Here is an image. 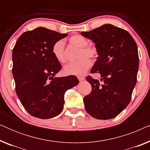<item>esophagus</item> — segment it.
I'll return each instance as SVG.
<instances>
[{
    "label": "esophagus",
    "mask_w": 150,
    "mask_h": 150,
    "mask_svg": "<svg viewBox=\"0 0 150 150\" xmlns=\"http://www.w3.org/2000/svg\"><path fill=\"white\" fill-rule=\"evenodd\" d=\"M78 79H79L80 81H83V80H85V77L81 76H78Z\"/></svg>",
    "instance_id": "obj_1"
}]
</instances>
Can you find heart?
Here are the masks:
<instances>
[{"label":"heart","instance_id":"obj_1","mask_svg":"<svg viewBox=\"0 0 150 150\" xmlns=\"http://www.w3.org/2000/svg\"><path fill=\"white\" fill-rule=\"evenodd\" d=\"M71 45L80 48L79 57L80 59L76 62H71L64 67L63 71L67 75H81L85 74L91 67V59H95L98 55V49L92 44H87L88 40L81 35H74L69 38ZM52 53L54 59L60 63L66 61L64 42L62 40L57 41L52 47Z\"/></svg>","mask_w":150,"mask_h":150}]
</instances>
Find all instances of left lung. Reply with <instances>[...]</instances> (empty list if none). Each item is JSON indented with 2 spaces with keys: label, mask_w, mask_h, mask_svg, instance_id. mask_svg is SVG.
Segmentation results:
<instances>
[{
  "label": "left lung",
  "mask_w": 150,
  "mask_h": 150,
  "mask_svg": "<svg viewBox=\"0 0 150 150\" xmlns=\"http://www.w3.org/2000/svg\"><path fill=\"white\" fill-rule=\"evenodd\" d=\"M81 34L95 43L98 57L91 73L101 76L86 78L92 90L83 99L85 110L98 120L112 119L131 100L139 69L137 45L128 31L109 24Z\"/></svg>",
  "instance_id": "1"
}]
</instances>
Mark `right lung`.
<instances>
[{
    "label": "right lung",
    "mask_w": 150,
    "mask_h": 150,
    "mask_svg": "<svg viewBox=\"0 0 150 150\" xmlns=\"http://www.w3.org/2000/svg\"><path fill=\"white\" fill-rule=\"evenodd\" d=\"M44 27L22 33L12 52L16 92L30 115L49 119L63 109L67 90L79 84L75 76L54 77L62 67L52 53L54 42L65 38Z\"/></svg>",
    "instance_id": "1"
}]
</instances>
